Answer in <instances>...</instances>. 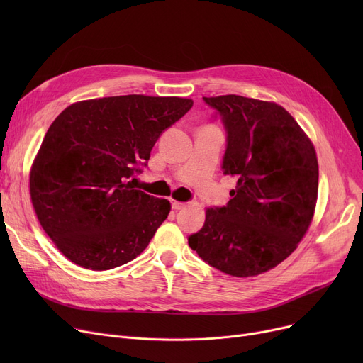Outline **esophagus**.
I'll return each instance as SVG.
<instances>
[{"label": "esophagus", "mask_w": 363, "mask_h": 363, "mask_svg": "<svg viewBox=\"0 0 363 363\" xmlns=\"http://www.w3.org/2000/svg\"><path fill=\"white\" fill-rule=\"evenodd\" d=\"M184 207H186V203H182V201H177V200L172 201V208H174V211H182Z\"/></svg>", "instance_id": "34e87169"}]
</instances>
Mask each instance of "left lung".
<instances>
[{"label": "left lung", "mask_w": 363, "mask_h": 363, "mask_svg": "<svg viewBox=\"0 0 363 363\" xmlns=\"http://www.w3.org/2000/svg\"><path fill=\"white\" fill-rule=\"evenodd\" d=\"M223 121V172L235 177L225 207H207L204 226L188 238L213 268L256 277L287 259L312 223L319 167L313 143L274 101L241 95L203 97Z\"/></svg>", "instance_id": "8db88e82"}]
</instances>
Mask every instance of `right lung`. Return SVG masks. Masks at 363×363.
Here are the masks:
<instances>
[{"instance_id":"right-lung-1","label":"right lung","mask_w":363,"mask_h":363,"mask_svg":"<svg viewBox=\"0 0 363 363\" xmlns=\"http://www.w3.org/2000/svg\"><path fill=\"white\" fill-rule=\"evenodd\" d=\"M191 99L116 95L73 103L54 119L29 172L43 230L70 262L118 268L144 252L170 203L135 189L138 164Z\"/></svg>"}]
</instances>
